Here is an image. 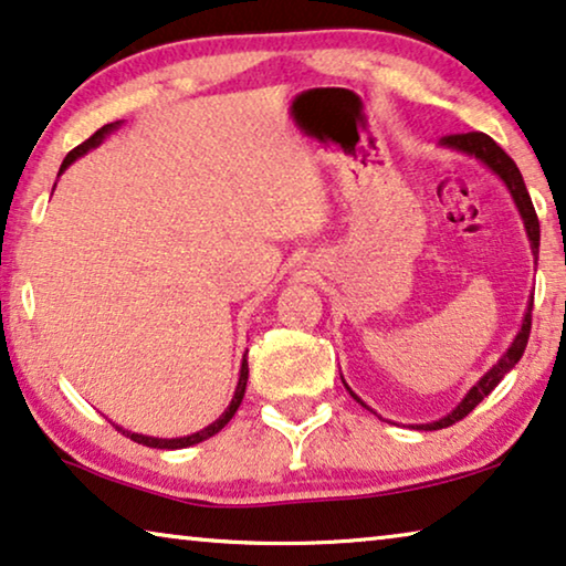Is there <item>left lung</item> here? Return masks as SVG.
<instances>
[{
  "instance_id": "8db88e82",
  "label": "left lung",
  "mask_w": 566,
  "mask_h": 566,
  "mask_svg": "<svg viewBox=\"0 0 566 566\" xmlns=\"http://www.w3.org/2000/svg\"><path fill=\"white\" fill-rule=\"evenodd\" d=\"M440 145L442 147H450V149H458V151H465V155L480 159V163H483L488 170H493L495 175L501 177V180L505 182V188H509V192L513 196V202H516L521 218H524L526 235H528V241H531V251H534V259H538V218H536L534 202H531V196H528V190H526V182H524V177H521L516 163H513V159L505 155V151L499 145H495V142L488 137V134H483V132L450 134V137H442ZM531 310H534V297L528 300L524 323H521L518 335L513 337L511 348L503 353L499 364H495L483 378H480L475 386H472V389L465 394V399H462L458 407L450 411V415L442 417V419H437V421H429V424H411V427L424 429V432H432V429H444V427L454 424V421L465 419L470 411L475 409L478 403L483 401L485 396L491 394L495 386L503 381V376L509 374V370L518 364L521 356H524L526 343H528V333H531ZM345 389H348V384H345ZM350 396L360 403V407H366V401H360L356 394L350 391ZM366 409H370V407H366ZM370 411H374V409H370Z\"/></svg>"
}]
</instances>
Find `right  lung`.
Segmentation results:
<instances>
[{
  "label": "right lung",
  "mask_w": 566,
  "mask_h": 566,
  "mask_svg": "<svg viewBox=\"0 0 566 566\" xmlns=\"http://www.w3.org/2000/svg\"><path fill=\"white\" fill-rule=\"evenodd\" d=\"M119 124H122V122H114V124H106V126H101V129L94 134V137H88L86 142H83V145H78V147H75V149L67 151L65 159H63V165H61V172H65L67 167H71V165H73L75 159H78V157L86 155L88 149L98 147L101 142H104L106 134H112V132H114L116 126H119ZM247 381H249V364H247V356H243V360H241V374H239V386H235V394H233V399H231V403H229V409H226L223 415L213 421V424H208L206 429H200V432H196V434H188V437H175V440H163V437H145V434L129 432V429H122V427H116V429H119L122 434L129 437V440L139 442V444H147V447H157V450H182V447L198 444V442H202V440H208V437H213V434L221 432V429H223L226 424H229V421L233 419L235 409L241 407L243 391H247Z\"/></svg>",
  "instance_id": "1"
}]
</instances>
